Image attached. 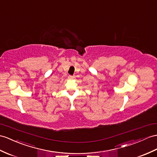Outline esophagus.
Instances as JSON below:
<instances>
[{
  "label": "esophagus",
  "instance_id": "1",
  "mask_svg": "<svg viewBox=\"0 0 157 157\" xmlns=\"http://www.w3.org/2000/svg\"><path fill=\"white\" fill-rule=\"evenodd\" d=\"M68 79L70 80H72V79H75V76H71V75H69L68 76Z\"/></svg>",
  "mask_w": 157,
  "mask_h": 157
}]
</instances>
